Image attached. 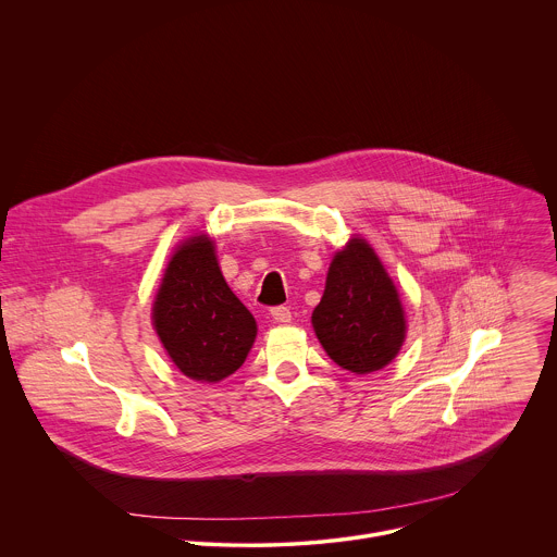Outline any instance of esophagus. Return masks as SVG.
<instances>
[{"label":"esophagus","instance_id":"esophagus-1","mask_svg":"<svg viewBox=\"0 0 557 557\" xmlns=\"http://www.w3.org/2000/svg\"><path fill=\"white\" fill-rule=\"evenodd\" d=\"M270 315H272L274 321H278V323L292 321V311L287 307H274V309H270Z\"/></svg>","mask_w":557,"mask_h":557}]
</instances>
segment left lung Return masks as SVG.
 <instances>
[{"label":"left lung","instance_id":"obj_1","mask_svg":"<svg viewBox=\"0 0 557 557\" xmlns=\"http://www.w3.org/2000/svg\"><path fill=\"white\" fill-rule=\"evenodd\" d=\"M313 327L327 356L351 373L380 371L397 356L405 338L397 287L364 239L336 252Z\"/></svg>","mask_w":557,"mask_h":557}]
</instances>
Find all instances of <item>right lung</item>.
<instances>
[{"mask_svg":"<svg viewBox=\"0 0 557 557\" xmlns=\"http://www.w3.org/2000/svg\"><path fill=\"white\" fill-rule=\"evenodd\" d=\"M154 325L175 367L197 382L236 373L257 334L255 318L227 287L214 246L203 236L188 239L171 257Z\"/></svg>","mask_w":557,"mask_h":557,"instance_id":"add662e5","label":"right lung"}]
</instances>
